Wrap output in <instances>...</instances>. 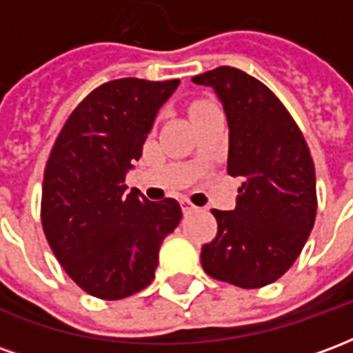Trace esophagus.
<instances>
[{
  "instance_id": "esophagus-1",
  "label": "esophagus",
  "mask_w": 353,
  "mask_h": 353,
  "mask_svg": "<svg viewBox=\"0 0 353 353\" xmlns=\"http://www.w3.org/2000/svg\"><path fill=\"white\" fill-rule=\"evenodd\" d=\"M181 208H183V214H192V212H196V210H199V208L192 204L191 200H187V199L181 200Z\"/></svg>"
}]
</instances>
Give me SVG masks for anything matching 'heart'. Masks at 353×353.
Listing matches in <instances>:
<instances>
[{
  "label": "heart",
  "mask_w": 353,
  "mask_h": 353,
  "mask_svg": "<svg viewBox=\"0 0 353 353\" xmlns=\"http://www.w3.org/2000/svg\"><path fill=\"white\" fill-rule=\"evenodd\" d=\"M200 105H206V101H196V103H194V105H192L191 109H194V108H200Z\"/></svg>",
  "instance_id": "1"
}]
</instances>
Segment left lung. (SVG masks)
Segmentation results:
<instances>
[{
    "label": "left lung",
    "mask_w": 353,
    "mask_h": 353,
    "mask_svg": "<svg viewBox=\"0 0 353 353\" xmlns=\"http://www.w3.org/2000/svg\"><path fill=\"white\" fill-rule=\"evenodd\" d=\"M212 87L229 123V176L240 177L236 208L212 210L217 234L202 245L208 276L265 288L303 252L318 210L316 170L301 128L276 94L242 70L221 65L192 77Z\"/></svg>",
    "instance_id": "8db88e82"
}]
</instances>
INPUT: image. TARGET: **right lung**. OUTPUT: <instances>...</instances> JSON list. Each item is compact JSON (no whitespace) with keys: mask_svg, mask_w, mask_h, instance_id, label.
I'll list each match as a JSON object with an SVG mask.
<instances>
[{"mask_svg":"<svg viewBox=\"0 0 353 353\" xmlns=\"http://www.w3.org/2000/svg\"><path fill=\"white\" fill-rule=\"evenodd\" d=\"M179 79L124 77L94 88L68 117L45 166L41 225L68 276L88 295L119 301L154 278L177 200L149 202L124 177Z\"/></svg>","mask_w":353,"mask_h":353,"instance_id":"right-lung-1","label":"right lung"}]
</instances>
